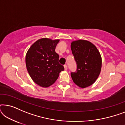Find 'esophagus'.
<instances>
[{
	"instance_id": "obj_1",
	"label": "esophagus",
	"mask_w": 125,
	"mask_h": 125,
	"mask_svg": "<svg viewBox=\"0 0 125 125\" xmlns=\"http://www.w3.org/2000/svg\"><path fill=\"white\" fill-rule=\"evenodd\" d=\"M64 69H65V71H66V70L68 69V66H67V65H64Z\"/></svg>"
}]
</instances>
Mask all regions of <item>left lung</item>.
Instances as JSON below:
<instances>
[{
    "label": "left lung",
    "mask_w": 125,
    "mask_h": 125,
    "mask_svg": "<svg viewBox=\"0 0 125 125\" xmlns=\"http://www.w3.org/2000/svg\"><path fill=\"white\" fill-rule=\"evenodd\" d=\"M71 50L77 63V71L72 72L73 82L80 88H85L95 83L101 72L102 59L96 47L84 40L73 41Z\"/></svg>",
    "instance_id": "8db88e82"
}]
</instances>
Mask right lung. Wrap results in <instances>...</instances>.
Listing matches in <instances>:
<instances>
[{
    "mask_svg": "<svg viewBox=\"0 0 125 125\" xmlns=\"http://www.w3.org/2000/svg\"><path fill=\"white\" fill-rule=\"evenodd\" d=\"M60 40L42 38L32 44L25 56L27 69L32 80L39 86L47 88L55 83L64 70L59 62L55 48Z\"/></svg>",
    "mask_w": 125,
    "mask_h": 125,
    "instance_id": "1",
    "label": "right lung"
}]
</instances>
